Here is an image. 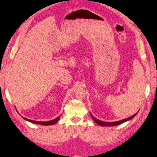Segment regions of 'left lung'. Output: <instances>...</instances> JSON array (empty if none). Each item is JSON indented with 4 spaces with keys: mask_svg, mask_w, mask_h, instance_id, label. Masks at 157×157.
Segmentation results:
<instances>
[{
    "mask_svg": "<svg viewBox=\"0 0 157 157\" xmlns=\"http://www.w3.org/2000/svg\"><path fill=\"white\" fill-rule=\"evenodd\" d=\"M136 114L137 113L134 114L133 116H132V117H129V118H127V119H123V120H121V121H115V122H105V121H100V120L96 119V118L93 117L92 114H91V117H92V118L93 119V120H94V121L97 123V124L100 125L101 126H113V125H117L121 124V123H124L125 121H128V120L132 119V118H134V117L136 116Z\"/></svg>",
    "mask_w": 157,
    "mask_h": 157,
    "instance_id": "1",
    "label": "left lung"
}]
</instances>
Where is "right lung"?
<instances>
[{
	"label": "right lung",
	"instance_id": "add662e5",
	"mask_svg": "<svg viewBox=\"0 0 157 157\" xmlns=\"http://www.w3.org/2000/svg\"><path fill=\"white\" fill-rule=\"evenodd\" d=\"M25 119L28 121L33 123H36V124H40V125H54V123H56L60 119V117H57L56 119H55L54 120H52V121H32V120H29V119H27L26 118H24Z\"/></svg>",
	"mask_w": 157,
	"mask_h": 157
}]
</instances>
